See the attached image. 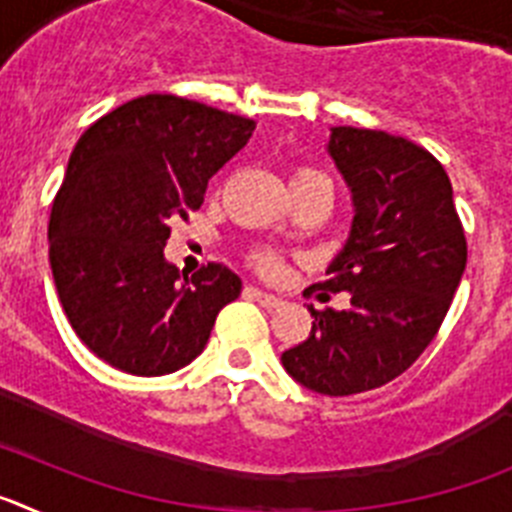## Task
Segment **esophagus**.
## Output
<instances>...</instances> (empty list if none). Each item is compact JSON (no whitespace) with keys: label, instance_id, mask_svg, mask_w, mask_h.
Here are the masks:
<instances>
[{"label":"esophagus","instance_id":"34e87169","mask_svg":"<svg viewBox=\"0 0 512 512\" xmlns=\"http://www.w3.org/2000/svg\"><path fill=\"white\" fill-rule=\"evenodd\" d=\"M246 292H248V295L253 297V300L259 302L261 307H266V310H274V307H279V305H282V300H279L277 295H271V292H264V289L248 287Z\"/></svg>","mask_w":512,"mask_h":512}]
</instances>
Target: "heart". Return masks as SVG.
<instances>
[{"instance_id":"obj_1","label":"heart","mask_w":512,"mask_h":512,"mask_svg":"<svg viewBox=\"0 0 512 512\" xmlns=\"http://www.w3.org/2000/svg\"><path fill=\"white\" fill-rule=\"evenodd\" d=\"M305 182H330L328 176L323 171H315V169H297L295 176H292V184H305ZM259 264L264 271H274V259L271 256H259Z\"/></svg>"}]
</instances>
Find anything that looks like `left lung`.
<instances>
[{
    "label": "left lung",
    "instance_id": "8db88e82",
    "mask_svg": "<svg viewBox=\"0 0 512 512\" xmlns=\"http://www.w3.org/2000/svg\"><path fill=\"white\" fill-rule=\"evenodd\" d=\"M328 153L351 189L354 223L315 287L348 292L351 305L307 307L310 336L282 364L307 390L346 397L400 377L436 338L467 266V238L449 174L413 140L330 128Z\"/></svg>",
    "mask_w": 512,
    "mask_h": 512
}]
</instances>
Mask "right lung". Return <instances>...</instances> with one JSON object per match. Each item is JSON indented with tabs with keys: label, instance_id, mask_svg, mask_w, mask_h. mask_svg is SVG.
<instances>
[{
	"label": "right lung",
	"instance_id": "right-lung-1",
	"mask_svg": "<svg viewBox=\"0 0 512 512\" xmlns=\"http://www.w3.org/2000/svg\"><path fill=\"white\" fill-rule=\"evenodd\" d=\"M256 122L174 94H146L81 135L53 200L48 241L63 312L84 346L120 372L161 377L205 351L217 312L241 295L223 264H169L171 223Z\"/></svg>",
	"mask_w": 512,
	"mask_h": 512
}]
</instances>
